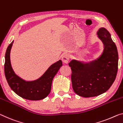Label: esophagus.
Listing matches in <instances>:
<instances>
[{
    "label": "esophagus",
    "instance_id": "1",
    "mask_svg": "<svg viewBox=\"0 0 123 123\" xmlns=\"http://www.w3.org/2000/svg\"><path fill=\"white\" fill-rule=\"evenodd\" d=\"M69 60V55L68 54H65L62 56V62L64 64H68Z\"/></svg>",
    "mask_w": 123,
    "mask_h": 123
}]
</instances>
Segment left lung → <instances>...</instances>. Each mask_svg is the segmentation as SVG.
Segmentation results:
<instances>
[{
	"mask_svg": "<svg viewBox=\"0 0 123 123\" xmlns=\"http://www.w3.org/2000/svg\"><path fill=\"white\" fill-rule=\"evenodd\" d=\"M97 37L103 44L98 57L90 62L73 59L71 82L74 92L83 97H92L105 93L116 79L118 66V53L110 33L105 27L99 28Z\"/></svg>",
	"mask_w": 123,
	"mask_h": 123,
	"instance_id": "left-lung-1",
	"label": "left lung"
}]
</instances>
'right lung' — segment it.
Returning <instances> with one entry per match:
<instances>
[{
	"label": "right lung",
	"instance_id": "1",
	"mask_svg": "<svg viewBox=\"0 0 123 123\" xmlns=\"http://www.w3.org/2000/svg\"><path fill=\"white\" fill-rule=\"evenodd\" d=\"M14 41L9 45L5 53L4 72L7 82L15 93L23 98L38 101L49 94L53 79L63 65L61 60L51 65L38 79L26 81L17 75L13 70L10 61V52Z\"/></svg>",
	"mask_w": 123,
	"mask_h": 123
}]
</instances>
